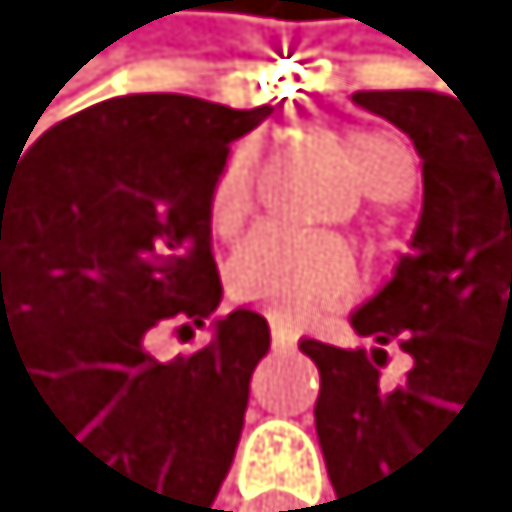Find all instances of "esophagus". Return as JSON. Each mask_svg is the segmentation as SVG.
<instances>
[{
  "label": "esophagus",
  "mask_w": 512,
  "mask_h": 512,
  "mask_svg": "<svg viewBox=\"0 0 512 512\" xmlns=\"http://www.w3.org/2000/svg\"><path fill=\"white\" fill-rule=\"evenodd\" d=\"M273 350H290V346H295L299 338H295V329H290V325H282V320H273Z\"/></svg>",
  "instance_id": "obj_1"
}]
</instances>
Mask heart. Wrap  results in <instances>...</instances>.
<instances>
[{
    "instance_id": "heart-1",
    "label": "heart",
    "mask_w": 512,
    "mask_h": 512,
    "mask_svg": "<svg viewBox=\"0 0 512 512\" xmlns=\"http://www.w3.org/2000/svg\"><path fill=\"white\" fill-rule=\"evenodd\" d=\"M350 157L363 187L385 200L393 192L402 166L411 162V149L389 136V131H355L350 136ZM252 174H256V144H239L226 157L222 174L209 196V222L217 235H235L252 209ZM359 282V265L350 243L338 235H303L286 226L252 230L226 265V286L239 303L269 308L277 316H303L312 308L342 303Z\"/></svg>"
}]
</instances>
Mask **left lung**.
I'll return each mask as SVG.
<instances>
[{
	"label": "left lung",
	"mask_w": 512,
	"mask_h": 512,
	"mask_svg": "<svg viewBox=\"0 0 512 512\" xmlns=\"http://www.w3.org/2000/svg\"><path fill=\"white\" fill-rule=\"evenodd\" d=\"M415 140L423 213L411 256L350 316L372 350L303 342L320 368L316 436L346 512H389L419 492V466L462 415L512 428V114H475L458 93H355ZM389 345L412 355L380 385Z\"/></svg>",
	"instance_id": "obj_1"
}]
</instances>
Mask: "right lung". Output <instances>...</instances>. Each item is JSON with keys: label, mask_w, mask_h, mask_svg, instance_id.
<instances>
[{"label": "right lung", "mask_w": 512, "mask_h": 512, "mask_svg": "<svg viewBox=\"0 0 512 512\" xmlns=\"http://www.w3.org/2000/svg\"><path fill=\"white\" fill-rule=\"evenodd\" d=\"M265 114L131 93L0 162V372L97 466V512H209L235 462L265 316L230 312L170 363L144 338L204 325L222 303L209 196Z\"/></svg>", "instance_id": "1"}]
</instances>
